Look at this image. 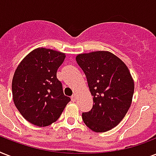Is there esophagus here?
Wrapping results in <instances>:
<instances>
[{
  "label": "esophagus",
  "mask_w": 156,
  "mask_h": 156,
  "mask_svg": "<svg viewBox=\"0 0 156 156\" xmlns=\"http://www.w3.org/2000/svg\"><path fill=\"white\" fill-rule=\"evenodd\" d=\"M71 100H72L73 102H75L76 100H77V95H76V94H73V95L71 96Z\"/></svg>",
  "instance_id": "obj_1"
}]
</instances>
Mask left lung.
I'll list each match as a JSON object with an SVG mask.
<instances>
[{"label": "left lung", "mask_w": 156, "mask_h": 156, "mask_svg": "<svg viewBox=\"0 0 156 156\" xmlns=\"http://www.w3.org/2000/svg\"><path fill=\"white\" fill-rule=\"evenodd\" d=\"M78 66L87 80L93 107L83 112L88 128L96 133L110 130L125 117L132 103L134 82L126 65L108 51L78 54Z\"/></svg>", "instance_id": "left-lung-1"}]
</instances>
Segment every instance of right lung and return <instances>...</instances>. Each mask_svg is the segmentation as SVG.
<instances>
[{"instance_id":"1","label":"right lung","mask_w":156,"mask_h":156,"mask_svg":"<svg viewBox=\"0 0 156 156\" xmlns=\"http://www.w3.org/2000/svg\"><path fill=\"white\" fill-rule=\"evenodd\" d=\"M65 58L66 53L38 48L22 60L14 72L13 103L22 116L35 126L44 127L57 121L70 101L56 78Z\"/></svg>"}]
</instances>
